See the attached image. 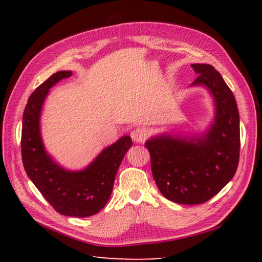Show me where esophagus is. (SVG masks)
Masks as SVG:
<instances>
[{"instance_id": "obj_1", "label": "esophagus", "mask_w": 262, "mask_h": 262, "mask_svg": "<svg viewBox=\"0 0 262 262\" xmlns=\"http://www.w3.org/2000/svg\"><path fill=\"white\" fill-rule=\"evenodd\" d=\"M130 136L133 138V141L140 143L146 140L147 133L145 129H143V128L140 127V128H135V129L130 133Z\"/></svg>"}]
</instances>
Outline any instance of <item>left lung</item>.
Instances as JSON below:
<instances>
[{"label":"left lung","instance_id":"1","mask_svg":"<svg viewBox=\"0 0 262 262\" xmlns=\"http://www.w3.org/2000/svg\"><path fill=\"white\" fill-rule=\"evenodd\" d=\"M192 85H205L216 104L215 122L202 138L162 135L145 143L161 193L182 205L204 204L234 177L240 159V118L235 98L214 66L192 64Z\"/></svg>","mask_w":262,"mask_h":262}]
</instances>
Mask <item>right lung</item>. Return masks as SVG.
<instances>
[{"label":"right lung","instance_id":"obj_1","mask_svg":"<svg viewBox=\"0 0 262 262\" xmlns=\"http://www.w3.org/2000/svg\"><path fill=\"white\" fill-rule=\"evenodd\" d=\"M71 75V71L57 72L28 99L22 119L21 155L28 177L57 213L88 217L97 214L107 204L117 171L133 142L129 136L121 137L82 171L64 170L54 162L42 145L39 117L49 89Z\"/></svg>","mask_w":262,"mask_h":262}]
</instances>
